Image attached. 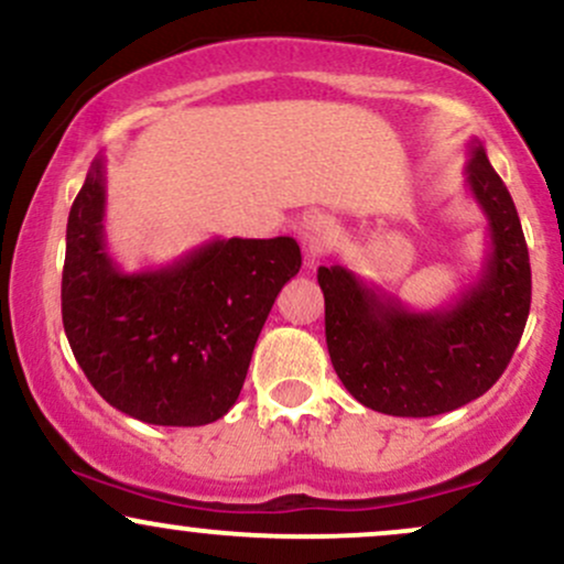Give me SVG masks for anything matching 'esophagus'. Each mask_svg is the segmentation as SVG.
<instances>
[{
    "instance_id": "esophagus-1",
    "label": "esophagus",
    "mask_w": 564,
    "mask_h": 564,
    "mask_svg": "<svg viewBox=\"0 0 564 564\" xmlns=\"http://www.w3.org/2000/svg\"><path fill=\"white\" fill-rule=\"evenodd\" d=\"M300 238L304 246V254L315 260V257L326 251L328 241H332V225L326 223V217H307L300 228Z\"/></svg>"
}]
</instances>
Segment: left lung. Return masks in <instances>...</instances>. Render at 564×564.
Returning a JSON list of instances; mask_svg holds the SVG:
<instances>
[{"label": "left lung", "mask_w": 564, "mask_h": 564, "mask_svg": "<svg viewBox=\"0 0 564 564\" xmlns=\"http://www.w3.org/2000/svg\"><path fill=\"white\" fill-rule=\"evenodd\" d=\"M467 185L488 217L477 283L448 307L416 313L341 264L318 268L326 345L358 403L390 416H437L471 403L509 366L530 313V257L507 185L471 142Z\"/></svg>", "instance_id": "obj_1"}]
</instances>
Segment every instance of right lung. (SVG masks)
<instances>
[{
  "label": "right lung",
  "instance_id": "right-lung-1",
  "mask_svg": "<svg viewBox=\"0 0 564 564\" xmlns=\"http://www.w3.org/2000/svg\"><path fill=\"white\" fill-rule=\"evenodd\" d=\"M106 164L95 159L68 215L63 328L84 377L127 416L159 426L223 419L241 394L300 243L215 238L159 270L124 273L106 243Z\"/></svg>",
  "mask_w": 564,
  "mask_h": 564
}]
</instances>
